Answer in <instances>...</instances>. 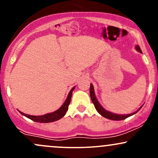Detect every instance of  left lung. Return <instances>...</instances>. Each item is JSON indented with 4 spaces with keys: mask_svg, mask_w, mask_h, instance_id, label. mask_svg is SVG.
I'll list each match as a JSON object with an SVG mask.
<instances>
[{
    "mask_svg": "<svg viewBox=\"0 0 158 158\" xmlns=\"http://www.w3.org/2000/svg\"><path fill=\"white\" fill-rule=\"evenodd\" d=\"M135 49L138 52H142V51H141V50H140V48H139V45H136ZM90 99H91L92 102L94 103V106H95L96 110H97L98 113L100 114V115H102V117H106V118H107V119H111V120H123V119L128 118V117H131V116L134 115V114H135L137 111H139V109H140L141 108H142V106H141L140 108H139L137 110H136L135 112H134V113H131V114H114V113H112V112L108 111V110H106L102 106H101L100 103L99 102V101L97 100V97H96L95 92H94V85L92 84H90Z\"/></svg>",
    "mask_w": 158,
    "mask_h": 158,
    "instance_id": "1",
    "label": "left lung"
}]
</instances>
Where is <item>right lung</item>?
<instances>
[{"instance_id": "right-lung-1", "label": "right lung", "mask_w": 158, "mask_h": 158, "mask_svg": "<svg viewBox=\"0 0 158 158\" xmlns=\"http://www.w3.org/2000/svg\"><path fill=\"white\" fill-rule=\"evenodd\" d=\"M74 88H75V87H73V88L70 90V91L69 92L68 97H67L66 100L64 101V102L63 103L62 106H61L59 109L55 110V111L52 112V113H48L41 116H32V115H29V114L23 113V112L20 111V110L19 112L22 114V115L27 117V118L32 119V120L34 121V122L48 123H52V122H55L56 120H59V119L62 118V117L65 115L66 112L68 111V106L69 105H70V100H71L72 93H73Z\"/></svg>"}]
</instances>
